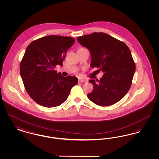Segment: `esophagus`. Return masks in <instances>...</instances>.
Returning <instances> with one entry per match:
<instances>
[{
	"label": "esophagus",
	"instance_id": "obj_1",
	"mask_svg": "<svg viewBox=\"0 0 159 159\" xmlns=\"http://www.w3.org/2000/svg\"><path fill=\"white\" fill-rule=\"evenodd\" d=\"M78 82H79V83H83V82H85L86 80H83V79H79Z\"/></svg>",
	"mask_w": 159,
	"mask_h": 159
}]
</instances>
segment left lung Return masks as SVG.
Returning a JSON list of instances; mask_svg holds the SVG:
<instances>
[{"mask_svg":"<svg viewBox=\"0 0 159 159\" xmlns=\"http://www.w3.org/2000/svg\"><path fill=\"white\" fill-rule=\"evenodd\" d=\"M90 52V66L104 73L100 80L91 79L93 91L88 95L92 102L108 106L119 101L128 92L135 64L128 46L104 33H93L77 38Z\"/></svg>","mask_w":159,"mask_h":159,"instance_id":"left-lung-1","label":"left lung"}]
</instances>
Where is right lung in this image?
<instances>
[{"label": "right lung", "instance_id": "1", "mask_svg": "<svg viewBox=\"0 0 159 159\" xmlns=\"http://www.w3.org/2000/svg\"><path fill=\"white\" fill-rule=\"evenodd\" d=\"M73 38L48 36L33 41L27 48L20 71L25 90L36 102L46 107L62 104L73 86L78 82L75 76L64 77L55 70L62 66Z\"/></svg>", "mask_w": 159, "mask_h": 159}]
</instances>
